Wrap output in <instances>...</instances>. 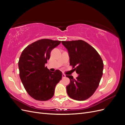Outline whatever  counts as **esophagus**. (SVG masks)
<instances>
[{
  "instance_id": "34e87169",
  "label": "esophagus",
  "mask_w": 125,
  "mask_h": 125,
  "mask_svg": "<svg viewBox=\"0 0 125 125\" xmlns=\"http://www.w3.org/2000/svg\"><path fill=\"white\" fill-rule=\"evenodd\" d=\"M62 78H65V77H66V75L64 74V73H62Z\"/></svg>"
}]
</instances>
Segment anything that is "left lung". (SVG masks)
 <instances>
[{"label": "left lung", "instance_id": "obj_1", "mask_svg": "<svg viewBox=\"0 0 125 125\" xmlns=\"http://www.w3.org/2000/svg\"><path fill=\"white\" fill-rule=\"evenodd\" d=\"M68 51L70 65L79 76L70 80L67 86L68 96L75 100L84 101L91 96L99 85L103 75L104 64L100 55L92 46L82 40L62 41Z\"/></svg>", "mask_w": 125, "mask_h": 125}]
</instances>
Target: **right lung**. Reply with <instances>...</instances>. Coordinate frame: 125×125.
Here are the masks:
<instances>
[{
  "mask_svg": "<svg viewBox=\"0 0 125 125\" xmlns=\"http://www.w3.org/2000/svg\"><path fill=\"white\" fill-rule=\"evenodd\" d=\"M60 43L41 39L29 45L22 52L18 62L20 77L26 92L34 99L45 101L54 96L62 73L59 70L51 72L45 65L52 50Z\"/></svg>",
  "mask_w": 125,
  "mask_h": 125,
  "instance_id": "1",
  "label": "right lung"
}]
</instances>
